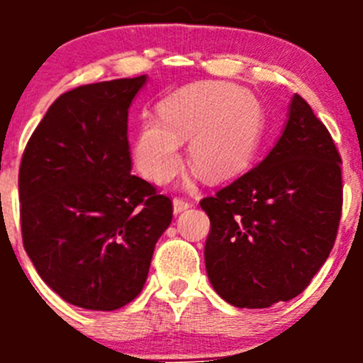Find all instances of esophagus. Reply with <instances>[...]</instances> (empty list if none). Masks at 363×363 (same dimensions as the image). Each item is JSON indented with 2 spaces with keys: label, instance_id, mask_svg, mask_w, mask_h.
I'll list each match as a JSON object with an SVG mask.
<instances>
[{
  "label": "esophagus",
  "instance_id": "obj_1",
  "mask_svg": "<svg viewBox=\"0 0 363 363\" xmlns=\"http://www.w3.org/2000/svg\"><path fill=\"white\" fill-rule=\"evenodd\" d=\"M192 203L189 200H184V198H174L172 200V209H174V214H179L184 213V211L191 209Z\"/></svg>",
  "mask_w": 363,
  "mask_h": 363
}]
</instances>
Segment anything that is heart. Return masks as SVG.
<instances>
[{"label":"heart","instance_id":"1","mask_svg":"<svg viewBox=\"0 0 363 363\" xmlns=\"http://www.w3.org/2000/svg\"><path fill=\"white\" fill-rule=\"evenodd\" d=\"M264 136V108L252 92L230 83H196L165 98L158 120L138 127L133 156L138 171L167 184L182 169V142L189 140L192 167L223 182L242 174Z\"/></svg>","mask_w":363,"mask_h":363}]
</instances>
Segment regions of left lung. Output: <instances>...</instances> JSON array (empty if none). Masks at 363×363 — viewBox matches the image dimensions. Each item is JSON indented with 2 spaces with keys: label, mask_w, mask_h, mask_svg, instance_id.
Segmentation results:
<instances>
[{
  "label": "left lung",
  "mask_w": 363,
  "mask_h": 363,
  "mask_svg": "<svg viewBox=\"0 0 363 363\" xmlns=\"http://www.w3.org/2000/svg\"><path fill=\"white\" fill-rule=\"evenodd\" d=\"M342 158L325 125L294 94L277 145L255 169L203 198L205 269L227 303L265 309L306 289L335 245Z\"/></svg>",
  "instance_id": "1"
}]
</instances>
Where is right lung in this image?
<instances>
[{"label":"right lung","instance_id":"right-lung-1","mask_svg":"<svg viewBox=\"0 0 363 363\" xmlns=\"http://www.w3.org/2000/svg\"><path fill=\"white\" fill-rule=\"evenodd\" d=\"M147 76L92 83L49 107L19 167L28 258L65 301L114 311L142 293L172 203L130 174L127 120Z\"/></svg>","mask_w":363,"mask_h":363}]
</instances>
